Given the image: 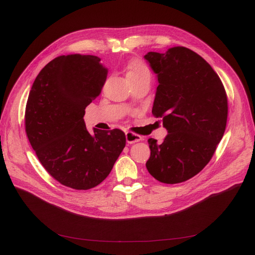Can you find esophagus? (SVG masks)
<instances>
[{
	"mask_svg": "<svg viewBox=\"0 0 255 255\" xmlns=\"http://www.w3.org/2000/svg\"><path fill=\"white\" fill-rule=\"evenodd\" d=\"M140 140H142V137L139 136V134H136V133L130 132V131L126 132V141H127V143H134V142L140 141Z\"/></svg>",
	"mask_w": 255,
	"mask_h": 255,
	"instance_id": "esophagus-1",
	"label": "esophagus"
}]
</instances>
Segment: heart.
Instances as JSON below:
<instances>
[{"mask_svg":"<svg viewBox=\"0 0 255 255\" xmlns=\"http://www.w3.org/2000/svg\"><path fill=\"white\" fill-rule=\"evenodd\" d=\"M144 72H149V70L147 67H145V64L140 60H134L128 66L126 75L127 78H130V77H136V75H139Z\"/></svg>","mask_w":255,"mask_h":255,"instance_id":"heart-1","label":"heart"}]
</instances>
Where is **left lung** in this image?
Segmentation results:
<instances>
[{
  "label": "left lung",
  "mask_w": 255,
  "mask_h": 255,
  "mask_svg": "<svg viewBox=\"0 0 255 255\" xmlns=\"http://www.w3.org/2000/svg\"><path fill=\"white\" fill-rule=\"evenodd\" d=\"M156 74L152 107L167 130L162 142L150 138L147 170L166 184L185 182L207 165L224 136L228 100L210 64L185 47L144 56Z\"/></svg>",
  "instance_id": "left-lung-1"
}]
</instances>
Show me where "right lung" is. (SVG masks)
<instances>
[{
	"instance_id": "1",
	"label": "right lung",
	"mask_w": 255,
	"mask_h": 255,
	"mask_svg": "<svg viewBox=\"0 0 255 255\" xmlns=\"http://www.w3.org/2000/svg\"><path fill=\"white\" fill-rule=\"evenodd\" d=\"M107 69L95 56L68 55L41 69L29 92L25 129L46 171L62 185L90 189L110 174L126 145L119 129L90 133L85 107L100 95Z\"/></svg>"
}]
</instances>
